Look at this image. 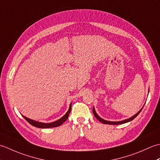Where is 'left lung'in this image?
Masks as SVG:
<instances>
[{
  "instance_id": "left-lung-1",
  "label": "left lung",
  "mask_w": 160,
  "mask_h": 160,
  "mask_svg": "<svg viewBox=\"0 0 160 160\" xmlns=\"http://www.w3.org/2000/svg\"><path fill=\"white\" fill-rule=\"evenodd\" d=\"M142 108H143V107H142V108H141V109L140 110V111H138V113H137L136 114H135V115H134L133 116H132V117H131V118H128V119H127V120H124L120 121V122H110V121H107V120H103V119H102L101 118H100V117L98 116V115H97L96 111H95V109H94V107L93 108V114H94V116L96 117V118H97L98 120H99L100 122H102V123H103V124H107L116 125V124H122L127 123V122H130V121L132 120H133L134 118H136V117L138 116V115H139V113H140L141 111L142 110Z\"/></svg>"
}]
</instances>
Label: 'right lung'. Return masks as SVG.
<instances>
[{
	"label": "right lung",
	"mask_w": 160,
	"mask_h": 160,
	"mask_svg": "<svg viewBox=\"0 0 160 160\" xmlns=\"http://www.w3.org/2000/svg\"><path fill=\"white\" fill-rule=\"evenodd\" d=\"M71 109V104H70L69 106V108L68 111L66 113V114L64 115L62 118H61L60 119H59L58 120L55 121L53 122H52V123H42V122H37V121H34L33 120H31V119H29L28 118H26L25 116H24L22 115L23 118L25 119V120L28 121L30 124H32L33 127H38L40 128H53V127H59L61 124H62L63 122H65L68 117H69V114L70 113V111Z\"/></svg>",
	"instance_id": "add662e5"
}]
</instances>
